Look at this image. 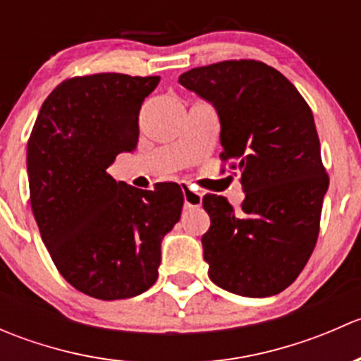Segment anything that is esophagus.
Listing matches in <instances>:
<instances>
[{
	"label": "esophagus",
	"mask_w": 361,
	"mask_h": 361,
	"mask_svg": "<svg viewBox=\"0 0 361 361\" xmlns=\"http://www.w3.org/2000/svg\"><path fill=\"white\" fill-rule=\"evenodd\" d=\"M181 192H183L185 207H199L202 204V194L201 192H195L190 185H181Z\"/></svg>",
	"instance_id": "esophagus-1"
}]
</instances>
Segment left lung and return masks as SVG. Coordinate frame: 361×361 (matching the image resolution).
Listing matches in <instances>:
<instances>
[{
    "mask_svg": "<svg viewBox=\"0 0 361 361\" xmlns=\"http://www.w3.org/2000/svg\"><path fill=\"white\" fill-rule=\"evenodd\" d=\"M178 82L220 116L224 162L241 176L245 201L204 195L211 227L204 260L214 285L243 297L288 288L316 246L329 174L309 104L278 69L260 61H224Z\"/></svg>",
    "mask_w": 361,
    "mask_h": 361,
    "instance_id": "obj_1",
    "label": "left lung"
}]
</instances>
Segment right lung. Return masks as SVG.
Wrapping results in <instances>:
<instances>
[{
	"mask_svg": "<svg viewBox=\"0 0 361 361\" xmlns=\"http://www.w3.org/2000/svg\"><path fill=\"white\" fill-rule=\"evenodd\" d=\"M160 76L97 73L56 87L27 141L29 201L43 243L71 286L99 300L147 292L160 243L181 216L176 183L140 190L108 167L140 137V110Z\"/></svg>",
	"mask_w": 361,
	"mask_h": 361,
	"instance_id": "add662e5",
	"label": "right lung"
}]
</instances>
